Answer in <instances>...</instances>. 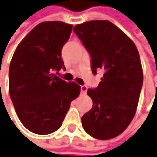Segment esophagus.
Masks as SVG:
<instances>
[{"label": "esophagus", "instance_id": "obj_1", "mask_svg": "<svg viewBox=\"0 0 157 157\" xmlns=\"http://www.w3.org/2000/svg\"><path fill=\"white\" fill-rule=\"evenodd\" d=\"M87 90V86H85V85H83V86H81V92H82V94H86Z\"/></svg>", "mask_w": 157, "mask_h": 157}]
</instances>
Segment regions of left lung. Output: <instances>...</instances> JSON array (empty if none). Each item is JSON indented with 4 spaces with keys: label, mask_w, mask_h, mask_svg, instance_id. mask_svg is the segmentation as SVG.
Returning <instances> with one entry per match:
<instances>
[{
    "label": "left lung",
    "mask_w": 157,
    "mask_h": 157,
    "mask_svg": "<svg viewBox=\"0 0 157 157\" xmlns=\"http://www.w3.org/2000/svg\"><path fill=\"white\" fill-rule=\"evenodd\" d=\"M90 57L94 75L103 76L88 88L93 106L82 117L91 137L107 140L119 136L137 111L144 75L137 49L131 38L108 20H90L74 27Z\"/></svg>",
    "instance_id": "1"
}]
</instances>
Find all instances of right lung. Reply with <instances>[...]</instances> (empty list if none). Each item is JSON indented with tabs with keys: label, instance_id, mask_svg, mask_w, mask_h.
<instances>
[{
	"label": "right lung",
	"instance_id": "obj_1",
	"mask_svg": "<svg viewBox=\"0 0 157 157\" xmlns=\"http://www.w3.org/2000/svg\"><path fill=\"white\" fill-rule=\"evenodd\" d=\"M73 25L45 21L36 25L16 48L9 66V94L20 122L27 130L47 135L61 127L81 87L59 78L65 70L62 48Z\"/></svg>",
	"mask_w": 157,
	"mask_h": 157
}]
</instances>
